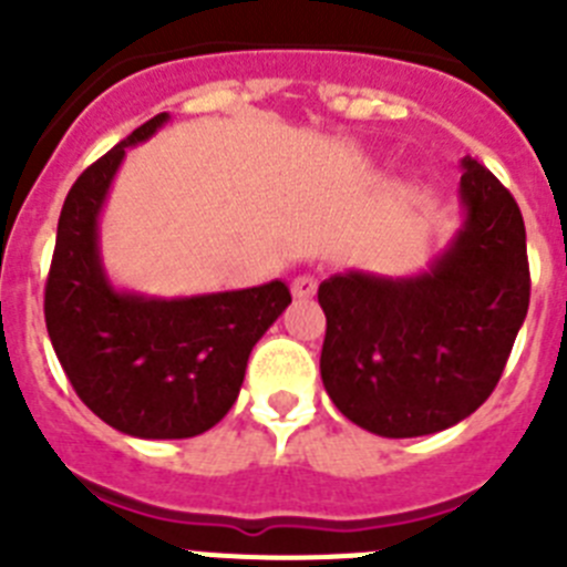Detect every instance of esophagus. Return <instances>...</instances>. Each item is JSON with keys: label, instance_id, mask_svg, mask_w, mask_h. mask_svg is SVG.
<instances>
[{"label": "esophagus", "instance_id": "esophagus-1", "mask_svg": "<svg viewBox=\"0 0 567 567\" xmlns=\"http://www.w3.org/2000/svg\"><path fill=\"white\" fill-rule=\"evenodd\" d=\"M315 292H318V280L312 278V275H298V278L292 280V295L300 300H309L315 298Z\"/></svg>", "mask_w": 567, "mask_h": 567}]
</instances>
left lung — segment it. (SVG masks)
<instances>
[{
    "label": "left lung",
    "instance_id": "left-lung-1",
    "mask_svg": "<svg viewBox=\"0 0 567 567\" xmlns=\"http://www.w3.org/2000/svg\"><path fill=\"white\" fill-rule=\"evenodd\" d=\"M463 229L414 278L332 275L320 378L343 417L380 437L460 423L499 383L528 315L525 224L514 195L465 155Z\"/></svg>",
    "mask_w": 567,
    "mask_h": 567
}]
</instances>
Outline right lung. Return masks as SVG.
<instances>
[{"label":"right lung","mask_w":567,"mask_h":567,"mask_svg":"<svg viewBox=\"0 0 567 567\" xmlns=\"http://www.w3.org/2000/svg\"><path fill=\"white\" fill-rule=\"evenodd\" d=\"M167 118H150L79 175L44 284V323L70 385L96 417L144 440L213 429L238 398L252 346L292 303L284 280L169 300L110 287L99 213L124 150L147 142Z\"/></svg>","instance_id":"right-lung-1"}]
</instances>
